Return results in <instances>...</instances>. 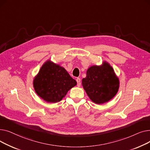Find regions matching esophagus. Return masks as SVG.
<instances>
[{
  "label": "esophagus",
  "instance_id": "obj_1",
  "mask_svg": "<svg viewBox=\"0 0 150 150\" xmlns=\"http://www.w3.org/2000/svg\"><path fill=\"white\" fill-rule=\"evenodd\" d=\"M76 82H77V86H78V87H80V86H81V80L80 78H76Z\"/></svg>",
  "mask_w": 150,
  "mask_h": 150
}]
</instances>
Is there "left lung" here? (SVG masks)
Segmentation results:
<instances>
[{
    "instance_id": "left-lung-1",
    "label": "left lung",
    "mask_w": 150,
    "mask_h": 150,
    "mask_svg": "<svg viewBox=\"0 0 150 150\" xmlns=\"http://www.w3.org/2000/svg\"><path fill=\"white\" fill-rule=\"evenodd\" d=\"M119 80L113 68L104 61L101 66H92L86 72L82 85L89 98L96 104L111 100L119 88Z\"/></svg>"
}]
</instances>
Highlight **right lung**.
Listing matches in <instances>:
<instances>
[{
  "instance_id": "right-lung-1",
  "label": "right lung",
  "mask_w": 150,
  "mask_h": 150,
  "mask_svg": "<svg viewBox=\"0 0 150 150\" xmlns=\"http://www.w3.org/2000/svg\"><path fill=\"white\" fill-rule=\"evenodd\" d=\"M76 85V81L64 67L50 60L42 65L33 80L36 93L48 103L60 101Z\"/></svg>"
}]
</instances>
